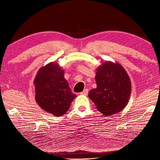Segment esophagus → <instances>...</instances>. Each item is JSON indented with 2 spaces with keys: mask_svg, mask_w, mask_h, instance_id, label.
I'll return each instance as SVG.
<instances>
[{
  "mask_svg": "<svg viewBox=\"0 0 160 160\" xmlns=\"http://www.w3.org/2000/svg\"><path fill=\"white\" fill-rule=\"evenodd\" d=\"M80 94H81V95H87L88 94V89H84V90H83V91H82Z\"/></svg>",
  "mask_w": 160,
  "mask_h": 160,
  "instance_id": "1",
  "label": "esophagus"
}]
</instances>
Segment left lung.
Returning a JSON list of instances; mask_svg holds the SVG:
<instances>
[{"label":"left lung","instance_id":"obj_1","mask_svg":"<svg viewBox=\"0 0 160 160\" xmlns=\"http://www.w3.org/2000/svg\"><path fill=\"white\" fill-rule=\"evenodd\" d=\"M97 88L88 94L98 110L106 116L120 112L127 105L131 94V81L118 62H105L97 69Z\"/></svg>","mask_w":160,"mask_h":160}]
</instances>
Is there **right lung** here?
<instances>
[{
	"mask_svg": "<svg viewBox=\"0 0 160 160\" xmlns=\"http://www.w3.org/2000/svg\"><path fill=\"white\" fill-rule=\"evenodd\" d=\"M34 85L36 102L43 110L56 117L64 115L77 97L65 79L64 71L54 62L38 70Z\"/></svg>",
	"mask_w": 160,
	"mask_h": 160,
	"instance_id": "obj_1",
	"label": "right lung"
}]
</instances>
